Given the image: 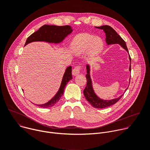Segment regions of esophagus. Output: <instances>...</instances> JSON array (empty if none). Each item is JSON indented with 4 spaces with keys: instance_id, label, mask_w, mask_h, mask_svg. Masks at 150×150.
<instances>
[{
    "instance_id": "34e87169",
    "label": "esophagus",
    "mask_w": 150,
    "mask_h": 150,
    "mask_svg": "<svg viewBox=\"0 0 150 150\" xmlns=\"http://www.w3.org/2000/svg\"><path fill=\"white\" fill-rule=\"evenodd\" d=\"M82 69V67L81 65L75 66L72 69V74L73 75H77L80 73L81 70Z\"/></svg>"
}]
</instances>
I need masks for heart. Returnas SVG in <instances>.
<instances>
[{
    "instance_id": "heart-1",
    "label": "heart",
    "mask_w": 150,
    "mask_h": 150,
    "mask_svg": "<svg viewBox=\"0 0 150 150\" xmlns=\"http://www.w3.org/2000/svg\"><path fill=\"white\" fill-rule=\"evenodd\" d=\"M103 47V41L90 34H83L78 37L73 42L72 49L76 54H81L90 50L91 54L98 52Z\"/></svg>"
}]
</instances>
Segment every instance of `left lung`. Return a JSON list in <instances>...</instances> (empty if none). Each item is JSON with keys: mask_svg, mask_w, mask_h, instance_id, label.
I'll return each mask as SVG.
<instances>
[{"mask_svg": "<svg viewBox=\"0 0 150 150\" xmlns=\"http://www.w3.org/2000/svg\"><path fill=\"white\" fill-rule=\"evenodd\" d=\"M96 28L103 30L105 33V41L108 45L111 44H119L123 49H125L128 53V49L127 48L125 41L122 38V37L116 32V31L109 25H103L101 27H96ZM129 56L130 62H131V56ZM129 71H131V65L130 64ZM87 85L83 90V95L86 100L90 103V104L96 109H103L109 107L115 103H116L123 96H120L119 97L111 100H104L98 98L94 92L92 87L91 79L90 75V67L88 65H87ZM126 89V90H127Z\"/></svg>", "mask_w": 150, "mask_h": 150, "instance_id": "8db88e82", "label": "left lung"}]
</instances>
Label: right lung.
I'll return each mask as SVG.
<instances>
[{"instance_id": "1", "label": "right lung", "mask_w": 150, "mask_h": 150, "mask_svg": "<svg viewBox=\"0 0 150 150\" xmlns=\"http://www.w3.org/2000/svg\"><path fill=\"white\" fill-rule=\"evenodd\" d=\"M72 31L71 27L69 25L56 26L44 25L38 30L30 35L25 42V46L33 41H47L49 42L58 43L61 42L65 37ZM72 79V67L67 68L64 74L60 87L57 94L49 102L43 104H35L43 108H48L55 105L60 100L63 94L64 88L68 82Z\"/></svg>"}]
</instances>
